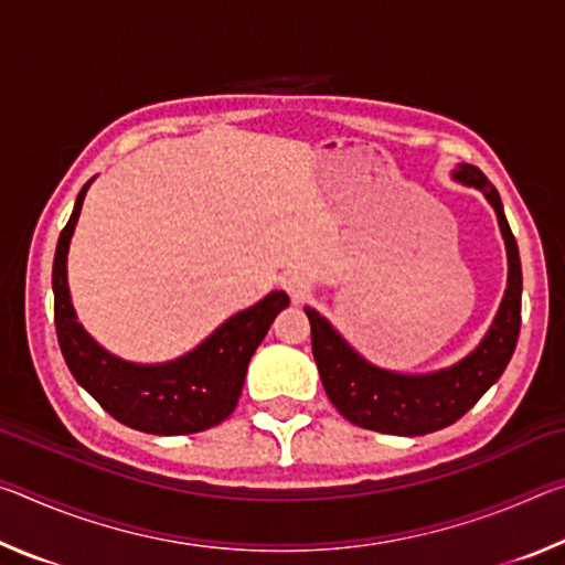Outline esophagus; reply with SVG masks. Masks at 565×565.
<instances>
[{"mask_svg": "<svg viewBox=\"0 0 565 565\" xmlns=\"http://www.w3.org/2000/svg\"><path fill=\"white\" fill-rule=\"evenodd\" d=\"M284 289L289 291L294 301H301V299H306V294L311 291V286H309V279H306V276H301V274H286L284 276Z\"/></svg>", "mask_w": 565, "mask_h": 565, "instance_id": "34e87169", "label": "esophagus"}]
</instances>
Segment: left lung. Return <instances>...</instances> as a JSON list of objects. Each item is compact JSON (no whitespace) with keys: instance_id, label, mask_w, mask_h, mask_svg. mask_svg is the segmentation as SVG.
I'll use <instances>...</instances> for the list:
<instances>
[{"instance_id":"obj_1","label":"left lung","mask_w":565,"mask_h":565,"mask_svg":"<svg viewBox=\"0 0 565 565\" xmlns=\"http://www.w3.org/2000/svg\"><path fill=\"white\" fill-rule=\"evenodd\" d=\"M454 179L476 186L489 199L509 254V284L503 301L483 341L454 366L434 374H394L359 356L341 333L317 309L303 306L311 321V351L321 384L343 418L361 428L396 436H424L456 424L509 366L521 331V256L519 244L505 222L495 186L473 164H458Z\"/></svg>"}]
</instances>
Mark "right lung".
Returning a JSON list of instances; mask_svg holds the SVG:
<instances>
[{"mask_svg":"<svg viewBox=\"0 0 565 565\" xmlns=\"http://www.w3.org/2000/svg\"><path fill=\"white\" fill-rule=\"evenodd\" d=\"M92 181L76 196L74 212L56 242L52 269L54 327L66 366L76 384L87 388L124 426L157 436L206 431L232 416L242 396L248 361L276 313L289 306V296L284 291L266 294L259 303L234 313L194 351L174 361L131 363L117 359L76 321L66 284V254Z\"/></svg>","mask_w":565,"mask_h":565,"instance_id":"1","label":"right lung"}]
</instances>
